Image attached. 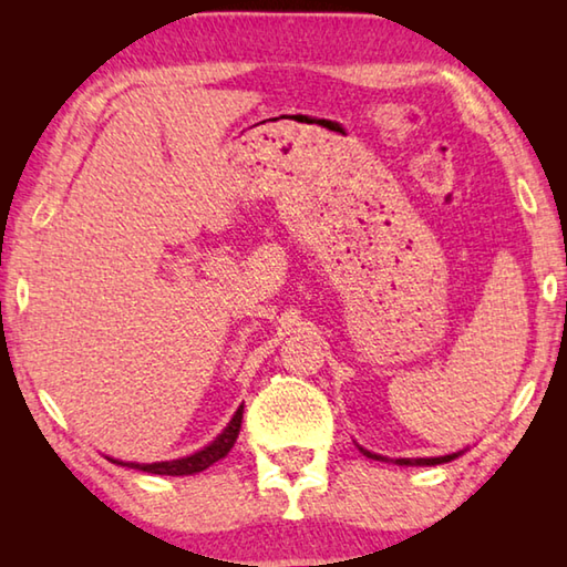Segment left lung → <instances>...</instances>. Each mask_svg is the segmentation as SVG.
Segmentation results:
<instances>
[{"mask_svg": "<svg viewBox=\"0 0 567 567\" xmlns=\"http://www.w3.org/2000/svg\"><path fill=\"white\" fill-rule=\"evenodd\" d=\"M362 453L372 457V460H388L382 455H372V453H368V450H362ZM453 457H457V453L455 455H443V457H398L395 463L398 465H443V463H450Z\"/></svg>", "mask_w": 567, "mask_h": 567, "instance_id": "left-lung-1", "label": "left lung"}]
</instances>
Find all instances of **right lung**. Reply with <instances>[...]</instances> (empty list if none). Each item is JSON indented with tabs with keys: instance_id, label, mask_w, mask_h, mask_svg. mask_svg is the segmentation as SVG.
Returning <instances> with one entry per match:
<instances>
[{
	"instance_id": "right-lung-1",
	"label": "right lung",
	"mask_w": 567,
	"mask_h": 567,
	"mask_svg": "<svg viewBox=\"0 0 567 567\" xmlns=\"http://www.w3.org/2000/svg\"><path fill=\"white\" fill-rule=\"evenodd\" d=\"M239 427H243V405H239V410L235 412V417L229 420L225 433L195 455L182 457V460H167V463H120V460H112V463L127 465L152 475H195V473H203V470H207L213 463H217V460H223L229 450H233L235 440L239 435Z\"/></svg>"
}]
</instances>
